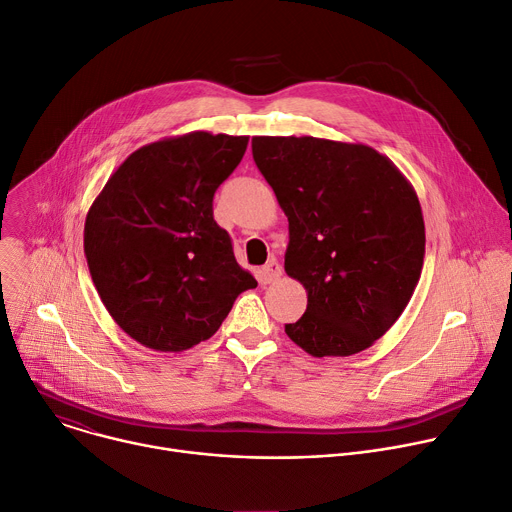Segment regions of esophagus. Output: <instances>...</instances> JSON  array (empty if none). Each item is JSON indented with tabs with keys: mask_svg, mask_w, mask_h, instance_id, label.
Segmentation results:
<instances>
[{
	"mask_svg": "<svg viewBox=\"0 0 512 512\" xmlns=\"http://www.w3.org/2000/svg\"><path fill=\"white\" fill-rule=\"evenodd\" d=\"M282 276V266L276 260H270L266 266L260 268V282L262 285H270V282L278 280Z\"/></svg>",
	"mask_w": 512,
	"mask_h": 512,
	"instance_id": "1",
	"label": "esophagus"
}]
</instances>
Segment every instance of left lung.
<instances>
[{
  "instance_id": "8db88e82",
  "label": "left lung",
  "mask_w": 512,
  "mask_h": 512,
  "mask_svg": "<svg viewBox=\"0 0 512 512\" xmlns=\"http://www.w3.org/2000/svg\"><path fill=\"white\" fill-rule=\"evenodd\" d=\"M252 154L289 217L285 270L307 291L287 335L315 358L370 348L421 278L425 221L413 185L366 144L256 136Z\"/></svg>"
}]
</instances>
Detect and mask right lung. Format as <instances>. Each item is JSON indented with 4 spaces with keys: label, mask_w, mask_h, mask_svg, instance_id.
Returning a JSON list of instances; mask_svg holds the SVG:
<instances>
[{
    "label": "right lung",
    "mask_w": 512,
    "mask_h": 512,
    "mask_svg": "<svg viewBox=\"0 0 512 512\" xmlns=\"http://www.w3.org/2000/svg\"><path fill=\"white\" fill-rule=\"evenodd\" d=\"M248 136L189 132L132 152L85 219L93 285L138 344L183 352L209 339L256 278L213 219V195L234 173Z\"/></svg>",
    "instance_id": "add662e5"
}]
</instances>
